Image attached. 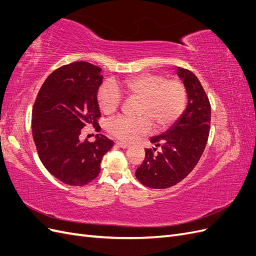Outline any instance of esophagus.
Instances as JSON below:
<instances>
[{"label": "esophagus", "mask_w": 256, "mask_h": 256, "mask_svg": "<svg viewBox=\"0 0 256 256\" xmlns=\"http://www.w3.org/2000/svg\"><path fill=\"white\" fill-rule=\"evenodd\" d=\"M115 144L118 145V147H120V148H127V147H129V145L127 143H124V142H115Z\"/></svg>", "instance_id": "obj_1"}]
</instances>
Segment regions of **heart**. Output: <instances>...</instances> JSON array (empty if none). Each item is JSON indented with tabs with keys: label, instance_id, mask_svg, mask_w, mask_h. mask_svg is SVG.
I'll list each match as a JSON object with an SVG mask.
<instances>
[{
	"label": "heart",
	"instance_id": "b5f03b06",
	"mask_svg": "<svg viewBox=\"0 0 256 256\" xmlns=\"http://www.w3.org/2000/svg\"><path fill=\"white\" fill-rule=\"evenodd\" d=\"M122 90L131 99L141 100L138 118L120 116L106 122L111 136L124 142H134L148 134L152 126L166 130L180 118L187 104V90L178 79H166L164 76L145 72L130 76L122 84ZM122 100V92L113 81L106 80L97 90L99 108L106 114L118 109Z\"/></svg>",
	"mask_w": 256,
	"mask_h": 256
}]
</instances>
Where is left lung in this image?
Returning a JSON list of instances; mask_svg holds the SVG:
<instances>
[{"label": "left lung", "instance_id": "obj_1", "mask_svg": "<svg viewBox=\"0 0 256 256\" xmlns=\"http://www.w3.org/2000/svg\"><path fill=\"white\" fill-rule=\"evenodd\" d=\"M177 74L187 90V108L171 129L150 138L161 152L146 148L136 171L138 180L154 189L170 188L189 175L202 156L210 129L212 108L202 84L188 69L178 67Z\"/></svg>", "mask_w": 256, "mask_h": 256}]
</instances>
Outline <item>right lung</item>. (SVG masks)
<instances>
[{
	"label": "right lung",
	"mask_w": 256,
	"mask_h": 256,
	"mask_svg": "<svg viewBox=\"0 0 256 256\" xmlns=\"http://www.w3.org/2000/svg\"><path fill=\"white\" fill-rule=\"evenodd\" d=\"M102 68L74 62L56 69L38 92L32 113V132L44 168L58 180L84 186L100 172V162L114 142L96 134L94 142L80 141L85 126H97V90Z\"/></svg>",
	"instance_id": "add662e5"
}]
</instances>
